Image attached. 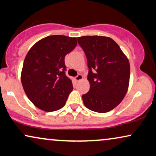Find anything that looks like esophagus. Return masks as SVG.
Instances as JSON below:
<instances>
[{
    "label": "esophagus",
    "instance_id": "obj_1",
    "mask_svg": "<svg viewBox=\"0 0 156 156\" xmlns=\"http://www.w3.org/2000/svg\"><path fill=\"white\" fill-rule=\"evenodd\" d=\"M75 80L76 81V82H79V81H80V80H82V79H83V76L82 75V74H78L77 76H75Z\"/></svg>",
    "mask_w": 156,
    "mask_h": 156
}]
</instances>
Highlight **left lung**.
<instances>
[{"label":"left lung","mask_w":156,"mask_h":156,"mask_svg":"<svg viewBox=\"0 0 156 156\" xmlns=\"http://www.w3.org/2000/svg\"><path fill=\"white\" fill-rule=\"evenodd\" d=\"M77 40L89 68L90 89L82 97L84 106L95 112H110L121 103L129 89V59L108 37L82 36Z\"/></svg>","instance_id":"8db88e82"}]
</instances>
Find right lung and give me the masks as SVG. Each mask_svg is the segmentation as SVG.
Wrapping results in <instances>:
<instances>
[{
    "mask_svg": "<svg viewBox=\"0 0 156 156\" xmlns=\"http://www.w3.org/2000/svg\"><path fill=\"white\" fill-rule=\"evenodd\" d=\"M76 38L50 35L36 42L25 57L21 82L27 97L44 112L62 108L73 89L65 74V57L76 46Z\"/></svg>",
    "mask_w": 156,
    "mask_h": 156,
    "instance_id": "right-lung-1",
    "label": "right lung"
}]
</instances>
